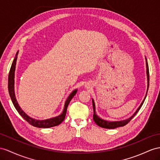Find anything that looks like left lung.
<instances>
[{"instance_id": "1", "label": "left lung", "mask_w": 160, "mask_h": 160, "mask_svg": "<svg viewBox=\"0 0 160 160\" xmlns=\"http://www.w3.org/2000/svg\"><path fill=\"white\" fill-rule=\"evenodd\" d=\"M146 65H147V81H148V84H147V91H148L149 89V65H148V63H147V61L146 59ZM147 97V94L145 95V97L144 100L142 101V102L141 103V105L139 106V108L137 109V110L136 111L133 115L131 116L130 118H128V120H126L124 121H120V122H108L101 119V118L97 116V114L95 113V102L92 100V107H93V110H94V114H93V120L95 121V122L96 124L101 127V128H109V129H114L116 128H118V127H121V126H124L125 125H126L132 119V118L134 117V116L136 115L137 113V112L139 111V109H141V108L142 107V105L144 103V101L145 100V98Z\"/></svg>"}]
</instances>
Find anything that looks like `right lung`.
<instances>
[{
  "label": "right lung",
  "instance_id": "add662e5",
  "mask_svg": "<svg viewBox=\"0 0 160 160\" xmlns=\"http://www.w3.org/2000/svg\"><path fill=\"white\" fill-rule=\"evenodd\" d=\"M18 52H17L15 55V57L13 61V63L11 65V67L9 71V81H8V88H9V95L11 97V99L12 100V102H13V105L15 106V109H17V111L18 113L22 116L24 120H26L32 126H35V127H38V128H51V127L53 126H56L59 125L61 122H62L64 119L65 115H66V112H67V108L68 106L69 103V102L72 100V98L73 97L76 95V93L77 92V90H75L73 91L68 98V99L65 101V107L63 109V113L59 115V116L51 118V119H48V120H34L33 118H32L28 116L27 114L24 112L23 110L21 109V108L19 107V105L18 103L17 100H16L15 95V91H14V77H15V65H16V61H17L18 59Z\"/></svg>",
  "mask_w": 160,
  "mask_h": 160
}]
</instances>
